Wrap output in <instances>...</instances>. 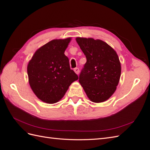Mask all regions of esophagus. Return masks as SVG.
I'll return each mask as SVG.
<instances>
[{
	"instance_id": "esophagus-1",
	"label": "esophagus",
	"mask_w": 150,
	"mask_h": 150,
	"mask_svg": "<svg viewBox=\"0 0 150 150\" xmlns=\"http://www.w3.org/2000/svg\"><path fill=\"white\" fill-rule=\"evenodd\" d=\"M74 72H76V73L77 74H79V69L78 67H76V68H74Z\"/></svg>"
}]
</instances>
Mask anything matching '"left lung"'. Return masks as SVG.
<instances>
[{
  "label": "left lung",
  "mask_w": 150,
  "mask_h": 150,
  "mask_svg": "<svg viewBox=\"0 0 150 150\" xmlns=\"http://www.w3.org/2000/svg\"><path fill=\"white\" fill-rule=\"evenodd\" d=\"M86 57L79 82L91 101L101 103L116 89L121 76V64L116 51L101 40L76 38Z\"/></svg>",
  "instance_id": "obj_1"
}]
</instances>
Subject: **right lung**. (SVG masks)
Returning <instances> with one entry per match:
<instances>
[{
    "label": "right lung",
    "mask_w": 150,
    "mask_h": 150,
    "mask_svg": "<svg viewBox=\"0 0 150 150\" xmlns=\"http://www.w3.org/2000/svg\"><path fill=\"white\" fill-rule=\"evenodd\" d=\"M71 38L54 39L38 49L28 66L31 89L40 100L57 103L78 76L71 69L64 51Z\"/></svg>",
    "instance_id": "obj_1"
}]
</instances>
